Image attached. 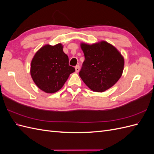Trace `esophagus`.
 <instances>
[{"label":"esophagus","mask_w":154,"mask_h":154,"mask_svg":"<svg viewBox=\"0 0 154 154\" xmlns=\"http://www.w3.org/2000/svg\"><path fill=\"white\" fill-rule=\"evenodd\" d=\"M75 71L76 72H78L79 71H80V66H79V65H78V66L75 67Z\"/></svg>","instance_id":"34e87169"}]
</instances>
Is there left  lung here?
Returning a JSON list of instances; mask_svg holds the SVG:
<instances>
[{"label":"left lung","mask_w":154,"mask_h":154,"mask_svg":"<svg viewBox=\"0 0 154 154\" xmlns=\"http://www.w3.org/2000/svg\"><path fill=\"white\" fill-rule=\"evenodd\" d=\"M85 60L79 75L94 92H104L112 87L122 75L124 58L114 46L105 41L81 44Z\"/></svg>","instance_id":"1"}]
</instances>
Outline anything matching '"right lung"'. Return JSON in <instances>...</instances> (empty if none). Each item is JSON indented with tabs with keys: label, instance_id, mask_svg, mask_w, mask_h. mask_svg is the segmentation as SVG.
<instances>
[{
	"label": "right lung",
	"instance_id": "1",
	"mask_svg": "<svg viewBox=\"0 0 154 154\" xmlns=\"http://www.w3.org/2000/svg\"><path fill=\"white\" fill-rule=\"evenodd\" d=\"M75 69L69 65L68 56L63 45L49 44L41 48L35 54L31 63V76L40 89L54 93L61 88Z\"/></svg>",
	"mask_w": 154,
	"mask_h": 154
}]
</instances>
